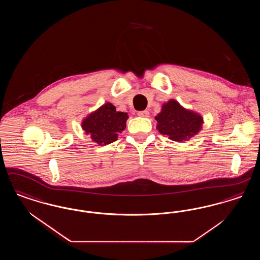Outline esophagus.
<instances>
[{
  "instance_id": "esophagus-1",
  "label": "esophagus",
  "mask_w": 260,
  "mask_h": 260,
  "mask_svg": "<svg viewBox=\"0 0 260 260\" xmlns=\"http://www.w3.org/2000/svg\"><path fill=\"white\" fill-rule=\"evenodd\" d=\"M138 116H140V117H143V118H148L149 117V112L147 110H144V111H139L138 113Z\"/></svg>"
}]
</instances>
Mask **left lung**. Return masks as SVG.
Segmentation results:
<instances>
[{
    "instance_id": "obj_1",
    "label": "left lung",
    "mask_w": 260,
    "mask_h": 260,
    "mask_svg": "<svg viewBox=\"0 0 260 260\" xmlns=\"http://www.w3.org/2000/svg\"><path fill=\"white\" fill-rule=\"evenodd\" d=\"M157 129L171 140L183 142L201 132L204 118L197 112L186 109L175 99L161 105V112L155 117Z\"/></svg>"
}]
</instances>
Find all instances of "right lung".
Masks as SVG:
<instances>
[{
	"instance_id": "obj_1",
	"label": "right lung",
	"mask_w": 260,
	"mask_h": 260,
	"mask_svg": "<svg viewBox=\"0 0 260 260\" xmlns=\"http://www.w3.org/2000/svg\"><path fill=\"white\" fill-rule=\"evenodd\" d=\"M127 119V113L117 111L111 102H106L84 118L81 126L94 143L104 146L118 139L126 126Z\"/></svg>"
}]
</instances>
